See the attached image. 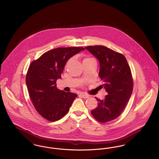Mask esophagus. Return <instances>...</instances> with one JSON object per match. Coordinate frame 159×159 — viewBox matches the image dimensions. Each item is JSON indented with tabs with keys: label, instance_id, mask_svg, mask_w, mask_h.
<instances>
[{
	"label": "esophagus",
	"instance_id": "esophagus-1",
	"mask_svg": "<svg viewBox=\"0 0 159 159\" xmlns=\"http://www.w3.org/2000/svg\"><path fill=\"white\" fill-rule=\"evenodd\" d=\"M79 96H80L81 97H82L83 98H89V95H87V94H86V93H80Z\"/></svg>",
	"mask_w": 159,
	"mask_h": 159
}]
</instances>
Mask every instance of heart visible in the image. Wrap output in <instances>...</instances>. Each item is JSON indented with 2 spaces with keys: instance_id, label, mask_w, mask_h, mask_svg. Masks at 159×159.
<instances>
[{
  "instance_id": "b5f03b06",
  "label": "heart",
  "mask_w": 159,
  "mask_h": 159,
  "mask_svg": "<svg viewBox=\"0 0 159 159\" xmlns=\"http://www.w3.org/2000/svg\"><path fill=\"white\" fill-rule=\"evenodd\" d=\"M71 59H70V60H68V63H67V64L69 63V62L71 61ZM91 60H93V58H90V57H84L83 60V64L84 62H86V61H88Z\"/></svg>"
}]
</instances>
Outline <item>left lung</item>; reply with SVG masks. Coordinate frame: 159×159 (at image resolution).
Masks as SVG:
<instances>
[{
  "label": "left lung",
  "instance_id": "8db88e82",
  "mask_svg": "<svg viewBox=\"0 0 159 159\" xmlns=\"http://www.w3.org/2000/svg\"><path fill=\"white\" fill-rule=\"evenodd\" d=\"M99 62V76L107 92L102 100L95 98L98 107L91 111L99 122L107 123L117 118L125 108L132 95L133 78L128 63L121 53L104 46L85 47Z\"/></svg>",
  "mask_w": 159,
  "mask_h": 159
}]
</instances>
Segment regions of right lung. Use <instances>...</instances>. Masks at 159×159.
I'll return each instance as SVG.
<instances>
[{
    "mask_svg": "<svg viewBox=\"0 0 159 159\" xmlns=\"http://www.w3.org/2000/svg\"><path fill=\"white\" fill-rule=\"evenodd\" d=\"M82 50V47L53 49L33 61L29 67L25 81L30 98L38 113L48 121L62 118L77 96L58 89L56 82L68 59Z\"/></svg>",
    "mask_w": 159,
    "mask_h": 159,
    "instance_id": "right-lung-1",
    "label": "right lung"
}]
</instances>
